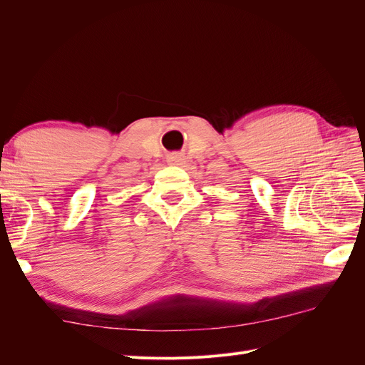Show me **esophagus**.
<instances>
[{"label": "esophagus", "instance_id": "1", "mask_svg": "<svg viewBox=\"0 0 365 365\" xmlns=\"http://www.w3.org/2000/svg\"><path fill=\"white\" fill-rule=\"evenodd\" d=\"M181 161H182V157L178 155V153H175V155H172V157L169 158V163H170V164H180Z\"/></svg>", "mask_w": 365, "mask_h": 365}]
</instances>
